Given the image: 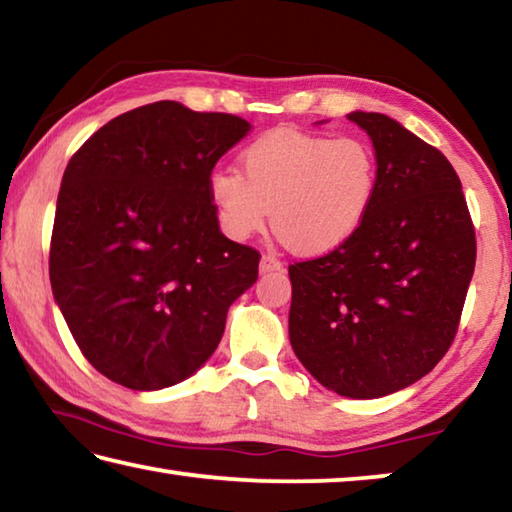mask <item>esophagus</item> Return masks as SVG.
Masks as SVG:
<instances>
[{"instance_id": "1", "label": "esophagus", "mask_w": 512, "mask_h": 512, "mask_svg": "<svg viewBox=\"0 0 512 512\" xmlns=\"http://www.w3.org/2000/svg\"><path fill=\"white\" fill-rule=\"evenodd\" d=\"M282 262L275 255H262V262H259V273H271V271H280Z\"/></svg>"}]
</instances>
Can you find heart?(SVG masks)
<instances>
[{
	"mask_svg": "<svg viewBox=\"0 0 512 512\" xmlns=\"http://www.w3.org/2000/svg\"><path fill=\"white\" fill-rule=\"evenodd\" d=\"M379 185L372 146L357 137L273 131L239 155V173L214 171L207 183L221 228L244 241L273 228L302 255L341 248L366 221Z\"/></svg>",
	"mask_w": 512,
	"mask_h": 512,
	"instance_id": "b5f03b06",
	"label": "heart"
}]
</instances>
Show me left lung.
I'll return each mask as SVG.
<instances>
[{
  "mask_svg": "<svg viewBox=\"0 0 512 512\" xmlns=\"http://www.w3.org/2000/svg\"><path fill=\"white\" fill-rule=\"evenodd\" d=\"M348 119L375 149L377 196L341 248L289 266V339L327 391L375 400L415 384L445 357L476 239L443 153L381 112L354 110Z\"/></svg>",
  "mask_w": 512,
  "mask_h": 512,
  "instance_id": "obj_1",
  "label": "left lung"
}]
</instances>
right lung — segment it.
Instances as JSON below:
<instances>
[{
  "label": "right lung",
  "instance_id": "obj_1",
  "mask_svg": "<svg viewBox=\"0 0 512 512\" xmlns=\"http://www.w3.org/2000/svg\"><path fill=\"white\" fill-rule=\"evenodd\" d=\"M246 119L178 101L135 108L72 155L49 250L54 300L83 357L133 391L203 366L259 253L230 241L207 192Z\"/></svg>",
  "mask_w": 512,
  "mask_h": 512
}]
</instances>
